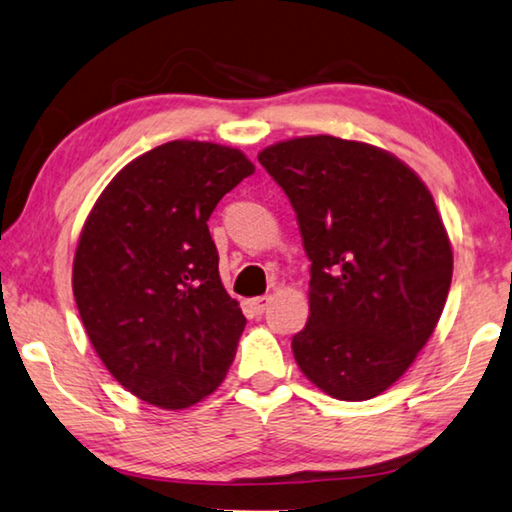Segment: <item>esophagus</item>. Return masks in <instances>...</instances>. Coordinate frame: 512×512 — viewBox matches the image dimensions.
Wrapping results in <instances>:
<instances>
[{"mask_svg":"<svg viewBox=\"0 0 512 512\" xmlns=\"http://www.w3.org/2000/svg\"><path fill=\"white\" fill-rule=\"evenodd\" d=\"M269 305H271V296H259V298L250 300V307H253L255 314H264Z\"/></svg>","mask_w":512,"mask_h":512,"instance_id":"esophagus-1","label":"esophagus"}]
</instances>
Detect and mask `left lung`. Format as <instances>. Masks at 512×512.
<instances>
[{
	"label": "left lung",
	"instance_id": "obj_1",
	"mask_svg": "<svg viewBox=\"0 0 512 512\" xmlns=\"http://www.w3.org/2000/svg\"><path fill=\"white\" fill-rule=\"evenodd\" d=\"M257 159L287 193L312 262L310 316L291 339L300 371L339 401L383 394L449 296L451 241L431 191L392 152L328 134Z\"/></svg>",
	"mask_w": 512,
	"mask_h": 512
}]
</instances>
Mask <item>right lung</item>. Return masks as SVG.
Masks as SVG:
<instances>
[{
    "label": "right lung",
    "mask_w": 512,
    "mask_h": 512,
    "mask_svg": "<svg viewBox=\"0 0 512 512\" xmlns=\"http://www.w3.org/2000/svg\"><path fill=\"white\" fill-rule=\"evenodd\" d=\"M253 173L227 145H157L113 177L81 227L72 262L81 323L136 399L182 410L223 383L246 316L218 275L207 221Z\"/></svg>",
    "instance_id": "1"
}]
</instances>
